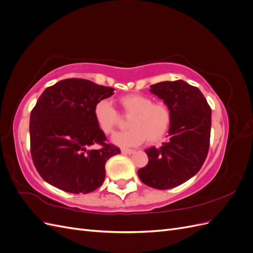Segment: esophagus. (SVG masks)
<instances>
[{
    "label": "esophagus",
    "instance_id": "esophagus-1",
    "mask_svg": "<svg viewBox=\"0 0 253 253\" xmlns=\"http://www.w3.org/2000/svg\"><path fill=\"white\" fill-rule=\"evenodd\" d=\"M121 152L124 153V154H134L135 153V150H132V149H121Z\"/></svg>",
    "mask_w": 253,
    "mask_h": 253
}]
</instances>
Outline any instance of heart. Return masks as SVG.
<instances>
[{"label":"heart","mask_w":253,"mask_h":253,"mask_svg":"<svg viewBox=\"0 0 253 253\" xmlns=\"http://www.w3.org/2000/svg\"><path fill=\"white\" fill-rule=\"evenodd\" d=\"M121 113L127 120L126 131L115 134L113 141L124 147H135L147 140L156 143L163 140L172 125V113L163 102H153L142 94H128L118 98ZM97 126L106 135L114 132L121 122V116L109 100H99L94 106Z\"/></svg>","instance_id":"b5f03b06"}]
</instances>
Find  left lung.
<instances>
[{
    "label": "left lung",
    "mask_w": 253,
    "mask_h": 253,
    "mask_svg": "<svg viewBox=\"0 0 253 253\" xmlns=\"http://www.w3.org/2000/svg\"><path fill=\"white\" fill-rule=\"evenodd\" d=\"M150 87L170 108L172 125L169 139L145 150L149 163L138 176L149 187L167 190L190 179L204 165L210 145L211 108L200 89L182 80Z\"/></svg>",
    "instance_id": "1"
}]
</instances>
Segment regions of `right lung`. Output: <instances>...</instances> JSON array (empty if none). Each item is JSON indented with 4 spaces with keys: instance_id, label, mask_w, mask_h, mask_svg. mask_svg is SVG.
Segmentation results:
<instances>
[{
    "instance_id": "add662e5",
    "label": "right lung",
    "mask_w": 253,
    "mask_h": 253,
    "mask_svg": "<svg viewBox=\"0 0 253 253\" xmlns=\"http://www.w3.org/2000/svg\"><path fill=\"white\" fill-rule=\"evenodd\" d=\"M113 94L112 87L80 78L61 80L43 91L30 113L29 134L33 162L45 181L76 194L102 185L105 163L120 149L106 140L93 111Z\"/></svg>"
}]
</instances>
